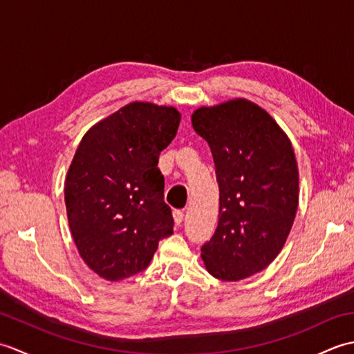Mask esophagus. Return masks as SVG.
Here are the masks:
<instances>
[{
	"label": "esophagus",
	"instance_id": "esophagus-1",
	"mask_svg": "<svg viewBox=\"0 0 354 354\" xmlns=\"http://www.w3.org/2000/svg\"><path fill=\"white\" fill-rule=\"evenodd\" d=\"M173 221H175L176 225H181L183 223L184 213L181 212V209H175V212H173Z\"/></svg>",
	"mask_w": 354,
	"mask_h": 354
}]
</instances>
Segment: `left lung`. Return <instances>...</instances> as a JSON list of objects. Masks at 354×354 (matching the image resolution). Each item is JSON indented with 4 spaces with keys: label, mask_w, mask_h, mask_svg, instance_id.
<instances>
[{
    "label": "left lung",
    "mask_w": 354,
    "mask_h": 354,
    "mask_svg": "<svg viewBox=\"0 0 354 354\" xmlns=\"http://www.w3.org/2000/svg\"><path fill=\"white\" fill-rule=\"evenodd\" d=\"M219 184V222L201 248L213 277L239 281L269 266L288 239L298 208L293 147L265 109L245 99L193 112Z\"/></svg>",
    "instance_id": "left-lung-1"
}]
</instances>
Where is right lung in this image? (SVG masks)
<instances>
[{"label":"right lung","instance_id":"right-lung-1","mask_svg":"<svg viewBox=\"0 0 354 354\" xmlns=\"http://www.w3.org/2000/svg\"><path fill=\"white\" fill-rule=\"evenodd\" d=\"M181 114L133 102L94 124L74 153L65 205L80 257L104 280L145 270L158 243L173 234L158 165Z\"/></svg>","mask_w":354,"mask_h":354}]
</instances>
